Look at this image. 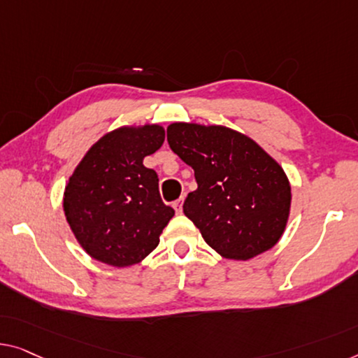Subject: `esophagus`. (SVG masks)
Returning a JSON list of instances; mask_svg holds the SVG:
<instances>
[{"instance_id":"1","label":"esophagus","mask_w":358,"mask_h":358,"mask_svg":"<svg viewBox=\"0 0 358 358\" xmlns=\"http://www.w3.org/2000/svg\"><path fill=\"white\" fill-rule=\"evenodd\" d=\"M183 197H180V199H177V201H175L173 202V209H175V212H177V213H181V210H183Z\"/></svg>"}]
</instances>
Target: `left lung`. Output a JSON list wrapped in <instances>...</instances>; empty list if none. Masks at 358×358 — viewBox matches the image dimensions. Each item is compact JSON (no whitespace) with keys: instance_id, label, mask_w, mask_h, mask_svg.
Masks as SVG:
<instances>
[{"instance_id":"8db88e82","label":"left lung","mask_w":358,"mask_h":358,"mask_svg":"<svg viewBox=\"0 0 358 358\" xmlns=\"http://www.w3.org/2000/svg\"><path fill=\"white\" fill-rule=\"evenodd\" d=\"M172 151L194 170L197 189L183 212L212 249L248 260L275 246L285 231L291 186L278 162L231 128L172 124Z\"/></svg>"}]
</instances>
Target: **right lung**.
Instances as JSON below:
<instances>
[{
	"label": "right lung",
	"mask_w": 358,
	"mask_h": 358,
	"mask_svg": "<svg viewBox=\"0 0 358 358\" xmlns=\"http://www.w3.org/2000/svg\"><path fill=\"white\" fill-rule=\"evenodd\" d=\"M164 140L159 125L119 128L94 143L77 165L64 193V212L93 259L128 266L157 248L175 210L162 202L157 173L143 159Z\"/></svg>",
	"instance_id": "obj_1"
}]
</instances>
